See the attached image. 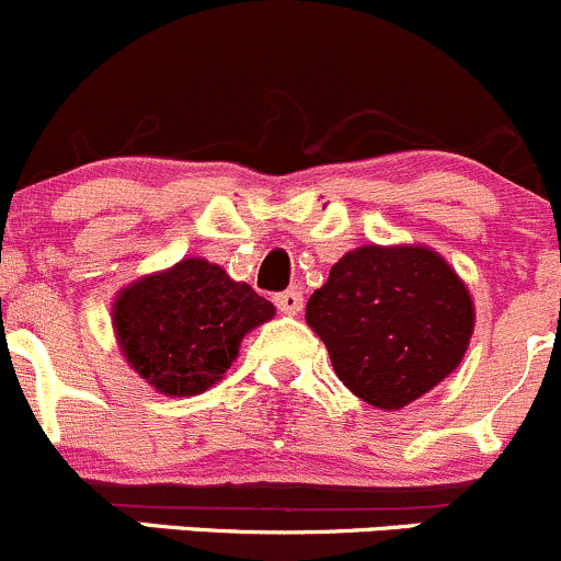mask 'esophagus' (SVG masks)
Returning <instances> with one entry per match:
<instances>
[{"mask_svg":"<svg viewBox=\"0 0 561 561\" xmlns=\"http://www.w3.org/2000/svg\"><path fill=\"white\" fill-rule=\"evenodd\" d=\"M275 305H278L280 313L286 316H297L302 310V294L297 288H288V291L275 294Z\"/></svg>","mask_w":561,"mask_h":561,"instance_id":"34e87169","label":"esophagus"}]
</instances>
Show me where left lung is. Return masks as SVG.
Instances as JSON below:
<instances>
[{
	"label": "left lung",
	"mask_w": 561,
	"mask_h": 561,
	"mask_svg": "<svg viewBox=\"0 0 561 561\" xmlns=\"http://www.w3.org/2000/svg\"><path fill=\"white\" fill-rule=\"evenodd\" d=\"M305 319L356 397L400 410L459 367L476 308L465 280L432 248L362 245L329 270Z\"/></svg>",
	"instance_id": "1"
}]
</instances>
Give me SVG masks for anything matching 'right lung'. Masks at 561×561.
Here are the masks:
<instances>
[{
  "label": "right lung",
  "instance_id": "add662e5",
  "mask_svg": "<svg viewBox=\"0 0 561 561\" xmlns=\"http://www.w3.org/2000/svg\"><path fill=\"white\" fill-rule=\"evenodd\" d=\"M273 316V302L199 256L129 283L113 302L126 362L167 397L210 389L238 359L242 337Z\"/></svg>",
  "mask_w": 561,
  "mask_h": 561
}]
</instances>
